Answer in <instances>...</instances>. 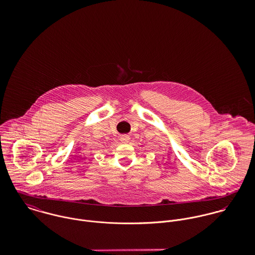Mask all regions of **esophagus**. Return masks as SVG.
Listing matches in <instances>:
<instances>
[{
  "label": "esophagus",
  "mask_w": 255,
  "mask_h": 255,
  "mask_svg": "<svg viewBox=\"0 0 255 255\" xmlns=\"http://www.w3.org/2000/svg\"><path fill=\"white\" fill-rule=\"evenodd\" d=\"M128 140H129V135H128V134H122L121 135V141L122 142H128Z\"/></svg>",
  "instance_id": "1"
}]
</instances>
